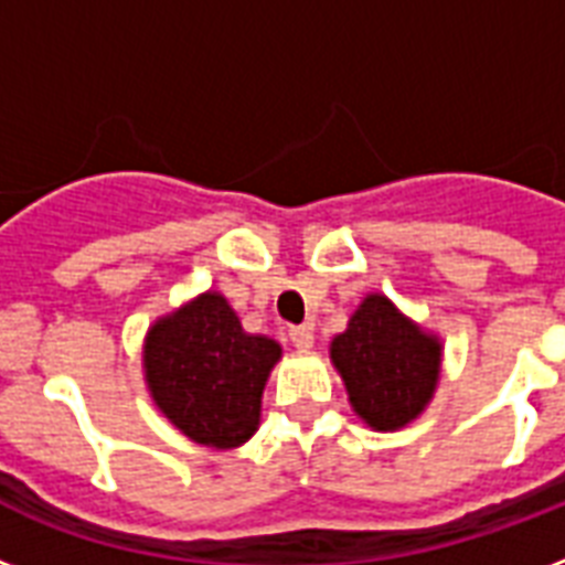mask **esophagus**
<instances>
[{"mask_svg":"<svg viewBox=\"0 0 565 565\" xmlns=\"http://www.w3.org/2000/svg\"><path fill=\"white\" fill-rule=\"evenodd\" d=\"M290 343L301 352H308L310 345H313V328L308 326H299V328H290Z\"/></svg>","mask_w":565,"mask_h":565,"instance_id":"1","label":"esophagus"}]
</instances>
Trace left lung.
<instances>
[{
	"mask_svg": "<svg viewBox=\"0 0 565 565\" xmlns=\"http://www.w3.org/2000/svg\"><path fill=\"white\" fill-rule=\"evenodd\" d=\"M331 363L343 377L354 413L370 428L398 430L434 398L443 343L386 296L370 292L349 328L331 340Z\"/></svg>",
	"mask_w": 565,
	"mask_h": 565,
	"instance_id": "left-lung-1",
	"label": "left lung"
}]
</instances>
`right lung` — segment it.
I'll return each mask as SVG.
<instances>
[{"instance_id": "obj_1", "label": "right lung", "mask_w": 565, "mask_h": 565, "mask_svg": "<svg viewBox=\"0 0 565 565\" xmlns=\"http://www.w3.org/2000/svg\"><path fill=\"white\" fill-rule=\"evenodd\" d=\"M281 345L246 334L220 292H202L149 328L146 384L158 411L199 446L237 448L260 425L266 377Z\"/></svg>"}]
</instances>
